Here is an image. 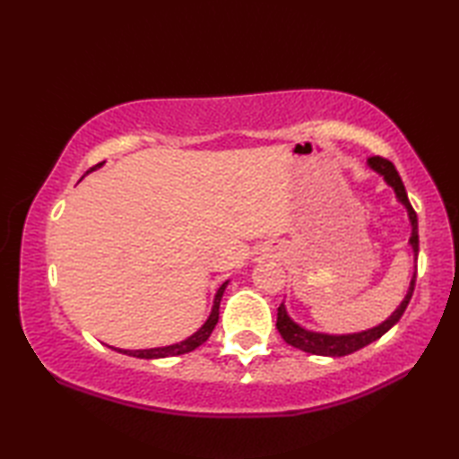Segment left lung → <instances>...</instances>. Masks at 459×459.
Wrapping results in <instances>:
<instances>
[{"mask_svg":"<svg viewBox=\"0 0 459 459\" xmlns=\"http://www.w3.org/2000/svg\"><path fill=\"white\" fill-rule=\"evenodd\" d=\"M367 163H368L370 169H375L377 173L383 175L385 181L394 189L396 199L401 201L404 207H406L408 219H411V224H412V235H411V240H408V242H411V247H412L414 260H418V217H416V211L412 209L411 201H408V195H406V189H404V183L401 179V175H398L393 161L380 158V155H373V158H368ZM414 284H416V272H414V276L411 280V288H408V294L404 296L403 304L393 311V316L388 317V319H385L380 325H377L373 329H367V331H360V333L327 335V333H316V331L304 329V327L298 325L296 321L288 316L284 304H280V307H278L276 327L280 331L281 339H284L288 345L306 351V353L324 355V357H345V355L355 353V351L363 349L368 343H373V341L383 337L386 331L391 329L396 324V321L403 317L404 309L408 306V301H411V298H412Z\"/></svg>","mask_w":459,"mask_h":459,"instance_id":"1","label":"left lung"}]
</instances>
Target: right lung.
Returning <instances> with one entry per match:
<instances>
[{
    "instance_id": "1",
    "label": "right lung",
    "mask_w": 459,
    "mask_h": 459,
    "mask_svg": "<svg viewBox=\"0 0 459 459\" xmlns=\"http://www.w3.org/2000/svg\"><path fill=\"white\" fill-rule=\"evenodd\" d=\"M102 163L94 165L92 169L100 168ZM91 169V171H92ZM89 173V171H86ZM229 281H224V284L217 290V296H214V304H212V309H211V316L209 319L204 321L203 327L199 331H195V333L191 337H187L185 341H181V343H175V345H168V347H155V349H138V351H128V349H116L120 351V353L124 355H130V357H138V359H163V357H175V355H183V353H189V351L197 349L199 345H203L204 341H207L212 333L214 325H217L219 321V307H221V298L224 294V288H227Z\"/></svg>"
}]
</instances>
